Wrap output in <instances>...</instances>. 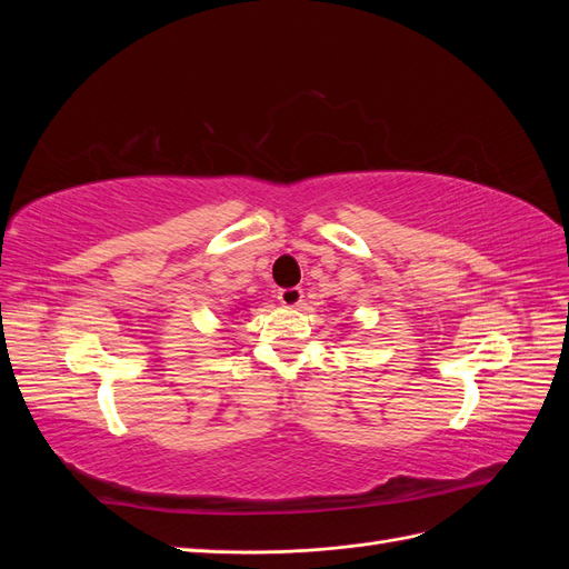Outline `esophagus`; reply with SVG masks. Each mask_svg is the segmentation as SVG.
I'll return each instance as SVG.
<instances>
[{
  "mask_svg": "<svg viewBox=\"0 0 569 569\" xmlns=\"http://www.w3.org/2000/svg\"><path fill=\"white\" fill-rule=\"evenodd\" d=\"M278 299H280V303H282V306H287V308H295V306H299V303L303 301V291H301L299 287L280 289V291H278Z\"/></svg>",
  "mask_w": 569,
  "mask_h": 569,
  "instance_id": "esophagus-1",
  "label": "esophagus"
}]
</instances>
